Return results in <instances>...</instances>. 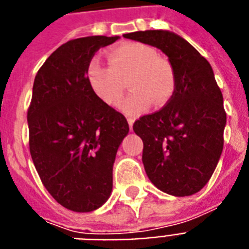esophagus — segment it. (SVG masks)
I'll return each mask as SVG.
<instances>
[{"label": "esophagus", "mask_w": 249, "mask_h": 249, "mask_svg": "<svg viewBox=\"0 0 249 249\" xmlns=\"http://www.w3.org/2000/svg\"><path fill=\"white\" fill-rule=\"evenodd\" d=\"M127 122H128V127H130V130H132V126H134V119L132 118H127Z\"/></svg>", "instance_id": "obj_1"}]
</instances>
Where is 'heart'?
Listing matches in <instances>:
<instances>
[{
	"label": "heart",
	"mask_w": 249,
	"mask_h": 249,
	"mask_svg": "<svg viewBox=\"0 0 249 249\" xmlns=\"http://www.w3.org/2000/svg\"><path fill=\"white\" fill-rule=\"evenodd\" d=\"M109 63L93 57L87 67V80L90 89L104 103L117 107L130 78L132 88L122 104L128 115H139L155 103L161 107L174 93L175 75L170 63L159 58L155 48L142 42H126L111 48Z\"/></svg>",
	"instance_id": "obj_1"
}]
</instances>
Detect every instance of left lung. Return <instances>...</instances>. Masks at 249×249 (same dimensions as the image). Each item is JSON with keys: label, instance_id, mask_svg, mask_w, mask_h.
Masks as SVG:
<instances>
[{"label": "left lung", "instance_id": "1", "mask_svg": "<svg viewBox=\"0 0 249 249\" xmlns=\"http://www.w3.org/2000/svg\"><path fill=\"white\" fill-rule=\"evenodd\" d=\"M124 37L160 49L173 67V96L161 110L138 119L134 131L144 144L149 180L165 194L191 196L209 182L223 148L226 113L213 69L171 31H138Z\"/></svg>", "mask_w": 249, "mask_h": 249}]
</instances>
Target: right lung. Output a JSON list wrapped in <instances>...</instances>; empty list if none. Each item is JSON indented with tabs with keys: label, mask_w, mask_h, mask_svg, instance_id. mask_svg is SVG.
Here are the masks:
<instances>
[{
	"label": "right lung",
	"mask_w": 249,
	"mask_h": 249,
	"mask_svg": "<svg viewBox=\"0 0 249 249\" xmlns=\"http://www.w3.org/2000/svg\"><path fill=\"white\" fill-rule=\"evenodd\" d=\"M119 36L67 41L37 71L27 121L30 152L42 184L69 211L103 207L113 190V165L128 123L94 94L87 67Z\"/></svg>",
	"instance_id": "1"
}]
</instances>
